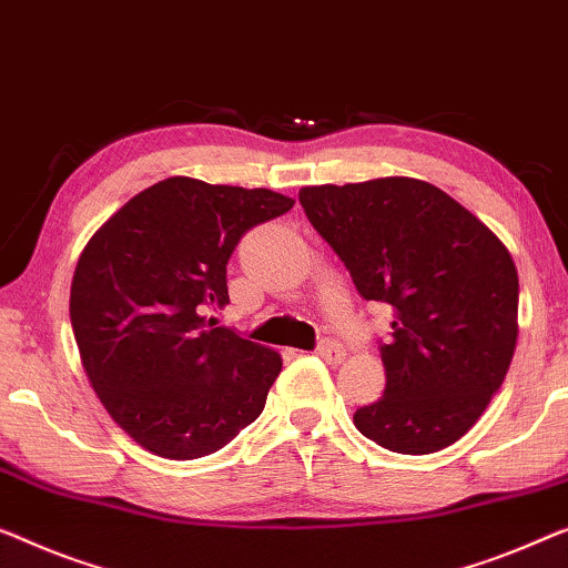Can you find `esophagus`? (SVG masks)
Wrapping results in <instances>:
<instances>
[{"label": "esophagus", "instance_id": "1", "mask_svg": "<svg viewBox=\"0 0 568 568\" xmlns=\"http://www.w3.org/2000/svg\"><path fill=\"white\" fill-rule=\"evenodd\" d=\"M317 356L323 358V361H327V364H341V361L345 358V348L341 343H335V341H323L317 345Z\"/></svg>", "mask_w": 568, "mask_h": 568}]
</instances>
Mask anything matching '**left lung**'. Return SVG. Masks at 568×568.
<instances>
[{
    "mask_svg": "<svg viewBox=\"0 0 568 568\" xmlns=\"http://www.w3.org/2000/svg\"><path fill=\"white\" fill-rule=\"evenodd\" d=\"M312 227L364 300L392 307L384 394L353 423L394 454L423 456L471 430L517 343L507 245L443 189L409 176L302 186Z\"/></svg>",
    "mask_w": 568,
    "mask_h": 568,
    "instance_id": "1",
    "label": "left lung"
}]
</instances>
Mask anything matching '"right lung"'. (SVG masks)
Instances as JSON below:
<instances>
[{
	"label": "right lung",
	"mask_w": 568,
	"mask_h": 568,
	"mask_svg": "<svg viewBox=\"0 0 568 568\" xmlns=\"http://www.w3.org/2000/svg\"><path fill=\"white\" fill-rule=\"evenodd\" d=\"M271 189L171 176L89 237L71 282V325L89 384L138 446L192 462L266 405L282 356L215 327L227 261L253 225L292 210Z\"/></svg>",
	"instance_id": "obj_1"
}]
</instances>
